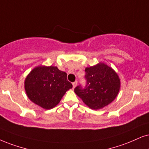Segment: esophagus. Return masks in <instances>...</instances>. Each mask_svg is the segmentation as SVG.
Instances as JSON below:
<instances>
[{
	"label": "esophagus",
	"instance_id": "34e87169",
	"mask_svg": "<svg viewBox=\"0 0 149 149\" xmlns=\"http://www.w3.org/2000/svg\"><path fill=\"white\" fill-rule=\"evenodd\" d=\"M72 84H73V88H74L75 87H76V85H77V82L76 81V82H73L72 83Z\"/></svg>",
	"mask_w": 149,
	"mask_h": 149
}]
</instances>
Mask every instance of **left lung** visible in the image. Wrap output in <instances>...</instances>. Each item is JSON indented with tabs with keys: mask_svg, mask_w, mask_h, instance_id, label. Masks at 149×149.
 Instances as JSON below:
<instances>
[{
	"mask_svg": "<svg viewBox=\"0 0 149 149\" xmlns=\"http://www.w3.org/2000/svg\"><path fill=\"white\" fill-rule=\"evenodd\" d=\"M86 85L74 91L90 109L97 110L111 103L120 89V79L116 71L104 63L86 67Z\"/></svg>",
	"mask_w": 149,
	"mask_h": 149,
	"instance_id": "1",
	"label": "left lung"
}]
</instances>
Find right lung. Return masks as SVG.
Masks as SVG:
<instances>
[{"instance_id": "right-lung-1", "label": "right lung", "mask_w": 149, "mask_h": 149, "mask_svg": "<svg viewBox=\"0 0 149 149\" xmlns=\"http://www.w3.org/2000/svg\"><path fill=\"white\" fill-rule=\"evenodd\" d=\"M24 90L31 102L45 109L58 104L66 91L72 88L67 73L54 66H38L26 77Z\"/></svg>"}]
</instances>
